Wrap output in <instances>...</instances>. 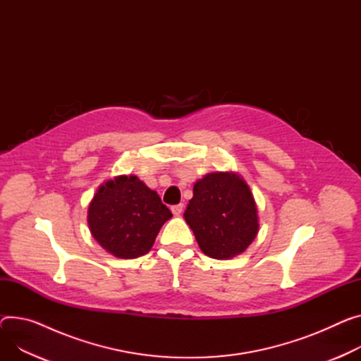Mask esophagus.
Instances as JSON below:
<instances>
[{"mask_svg": "<svg viewBox=\"0 0 361 361\" xmlns=\"http://www.w3.org/2000/svg\"><path fill=\"white\" fill-rule=\"evenodd\" d=\"M171 209H172V214L178 216V215H180V214H182V211H183V205H182V204H178V205H173Z\"/></svg>", "mask_w": 361, "mask_h": 361, "instance_id": "34e87169", "label": "esophagus"}]
</instances>
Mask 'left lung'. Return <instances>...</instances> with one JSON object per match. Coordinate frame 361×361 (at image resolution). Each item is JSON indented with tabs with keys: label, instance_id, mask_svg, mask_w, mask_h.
<instances>
[{
	"label": "left lung",
	"instance_id": "left-lung-1",
	"mask_svg": "<svg viewBox=\"0 0 361 361\" xmlns=\"http://www.w3.org/2000/svg\"><path fill=\"white\" fill-rule=\"evenodd\" d=\"M183 216L201 250L218 260L241 255L259 233L253 193L233 172L208 173L193 185Z\"/></svg>",
	"mask_w": 361,
	"mask_h": 361
}]
</instances>
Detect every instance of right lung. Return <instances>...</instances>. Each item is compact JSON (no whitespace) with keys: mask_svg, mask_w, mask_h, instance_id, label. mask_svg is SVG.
<instances>
[{"mask_svg":"<svg viewBox=\"0 0 361 361\" xmlns=\"http://www.w3.org/2000/svg\"><path fill=\"white\" fill-rule=\"evenodd\" d=\"M172 212L137 176H117L102 183L88 208L92 237L118 259L150 252Z\"/></svg>","mask_w":361,"mask_h":361,"instance_id":"obj_1","label":"right lung"}]
</instances>
